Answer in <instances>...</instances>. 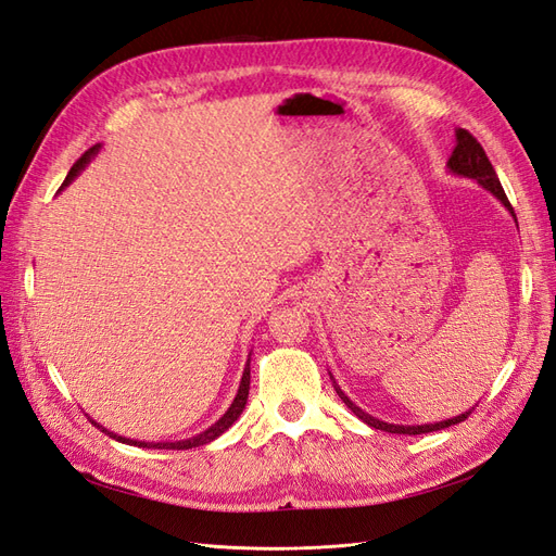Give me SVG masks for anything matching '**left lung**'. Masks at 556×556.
<instances>
[{"instance_id": "1", "label": "left lung", "mask_w": 556, "mask_h": 556, "mask_svg": "<svg viewBox=\"0 0 556 556\" xmlns=\"http://www.w3.org/2000/svg\"><path fill=\"white\" fill-rule=\"evenodd\" d=\"M446 168H448V174H453V176L472 178L475 182H479L483 190H489V192L497 199V202H501V204L511 213V218H515V223H517L515 208H511L509 199H507V194H505V190H503V185H501V180H497V176H495V168H493V164L489 162L486 152H483V148L479 146L477 138H475L472 134H467L465 129H455V148H453V152H451V156H448ZM329 376H331V374H329ZM331 380H333V388H336L338 396H340V400H343V404L352 410L354 416H357L362 422H366L368 427H376V430L392 432V434H427V432L444 430V427L463 422L469 414H472V408H475V406H472V408L465 410V414H460V416H453V418H448V420H439V422L394 425V422L378 420V418H374L371 414H366L364 408H359L357 404H354V402L350 400V396H348L343 390H340V386H338L333 376H331Z\"/></svg>"}]
</instances>
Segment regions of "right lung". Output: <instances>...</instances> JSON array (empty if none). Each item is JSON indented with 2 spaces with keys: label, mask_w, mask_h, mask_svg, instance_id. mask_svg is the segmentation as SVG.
Wrapping results in <instances>:
<instances>
[{
  "label": "right lung",
  "mask_w": 556,
  "mask_h": 556,
  "mask_svg": "<svg viewBox=\"0 0 556 556\" xmlns=\"http://www.w3.org/2000/svg\"><path fill=\"white\" fill-rule=\"evenodd\" d=\"M101 142H98V146H93V148H89L87 152H84L81 156H79V162L70 168V174H67V178L63 180V185H61V192L67 188L70 182H73L84 168H87V164L93 160V156L101 152ZM249 388H251V354H249V359H247V366H244V374H241V382H239V390H237V394H235V400H232V404L227 406V410L225 414L213 422L211 427H206L204 432H199L197 437H190V439H180V441H136V439H126V437H119V434H115V432H110V430H105L103 425H98L96 420H91L98 430H103L105 434H110L112 439H117V441H122V444H129V446H140V448H170V451H182V448H194V446H204V444H208V441H213V439H218L223 432H227L230 430V427L237 422V418L241 416V410H244V406H247V402H249Z\"/></svg>",
  "instance_id": "right-lung-1"
}]
</instances>
